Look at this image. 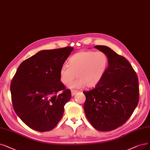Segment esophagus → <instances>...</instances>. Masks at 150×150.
Segmentation results:
<instances>
[{"mask_svg": "<svg viewBox=\"0 0 150 150\" xmlns=\"http://www.w3.org/2000/svg\"><path fill=\"white\" fill-rule=\"evenodd\" d=\"M77 92H78V91H76V90H72V91H71V95H72V96H74Z\"/></svg>", "mask_w": 150, "mask_h": 150, "instance_id": "34e87169", "label": "esophagus"}]
</instances>
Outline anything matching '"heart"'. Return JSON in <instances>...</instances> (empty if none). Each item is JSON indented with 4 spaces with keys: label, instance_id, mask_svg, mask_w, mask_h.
Masks as SVG:
<instances>
[{
    "label": "heart",
    "instance_id": "obj_1",
    "mask_svg": "<svg viewBox=\"0 0 150 150\" xmlns=\"http://www.w3.org/2000/svg\"><path fill=\"white\" fill-rule=\"evenodd\" d=\"M108 65V57L103 52H80L69 58L68 64L61 67L60 81L64 84H68L77 74L79 78L69 84L70 88H81L86 85L93 87L103 79Z\"/></svg>",
    "mask_w": 150,
    "mask_h": 150
}]
</instances>
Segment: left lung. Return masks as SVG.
Segmentation results:
<instances>
[{"label":"left lung","instance_id":"obj_1","mask_svg":"<svg viewBox=\"0 0 150 150\" xmlns=\"http://www.w3.org/2000/svg\"><path fill=\"white\" fill-rule=\"evenodd\" d=\"M95 49L108 57L109 65L103 79L92 89L83 91L86 116L100 131H111L121 126L132 115L139 101L137 75L130 63L110 47Z\"/></svg>","mask_w":150,"mask_h":150}]
</instances>
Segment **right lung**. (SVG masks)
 Returning a JSON list of instances; mask_svg holds the SVG:
<instances>
[{
  "label": "right lung",
  "instance_id": "right-lung-1",
  "mask_svg": "<svg viewBox=\"0 0 150 150\" xmlns=\"http://www.w3.org/2000/svg\"><path fill=\"white\" fill-rule=\"evenodd\" d=\"M73 49L66 47L40 51L16 70L10 84L13 107L31 129L49 131L62 119L71 93L61 82L59 69Z\"/></svg>",
  "mask_w": 150,
  "mask_h": 150
}]
</instances>
